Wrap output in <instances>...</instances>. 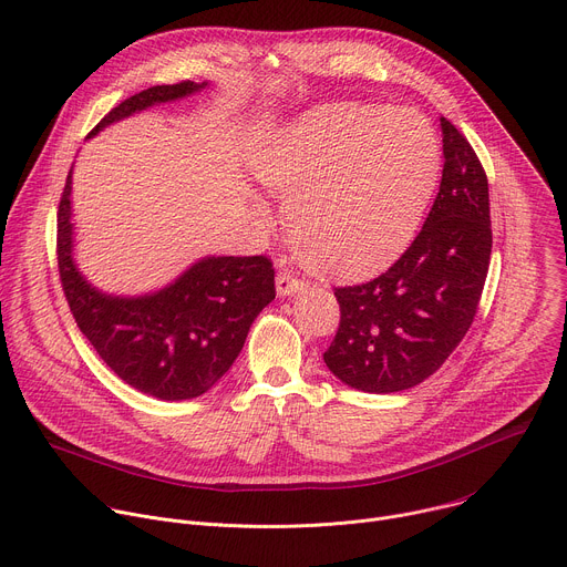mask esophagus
<instances>
[{"label": "esophagus", "instance_id": "34e87169", "mask_svg": "<svg viewBox=\"0 0 567 567\" xmlns=\"http://www.w3.org/2000/svg\"><path fill=\"white\" fill-rule=\"evenodd\" d=\"M305 287V282L289 269H282L278 271V278H276V291L280 298H287V296H293L298 293L300 289Z\"/></svg>", "mask_w": 567, "mask_h": 567}]
</instances>
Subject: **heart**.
<instances>
[{
	"label": "heart",
	"instance_id": "obj_1",
	"mask_svg": "<svg viewBox=\"0 0 567 567\" xmlns=\"http://www.w3.org/2000/svg\"><path fill=\"white\" fill-rule=\"evenodd\" d=\"M251 166L287 199L300 254L350 278L411 245L440 182L442 145L415 110L330 103L274 127Z\"/></svg>",
	"mask_w": 567,
	"mask_h": 567
}]
</instances>
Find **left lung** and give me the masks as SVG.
<instances>
[{
    "mask_svg": "<svg viewBox=\"0 0 567 567\" xmlns=\"http://www.w3.org/2000/svg\"><path fill=\"white\" fill-rule=\"evenodd\" d=\"M440 130L444 171L420 235L379 278L334 291L341 326L322 359L363 392L409 390L437 372L468 332L489 271L487 175L444 116Z\"/></svg>",
    "mask_w": 567,
    "mask_h": 567,
    "instance_id": "8db88e82",
    "label": "left lung"
}]
</instances>
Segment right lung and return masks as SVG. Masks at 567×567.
<instances>
[{
    "instance_id": "add662e5",
    "label": "right lung",
    "mask_w": 567,
    "mask_h": 567,
    "mask_svg": "<svg viewBox=\"0 0 567 567\" xmlns=\"http://www.w3.org/2000/svg\"><path fill=\"white\" fill-rule=\"evenodd\" d=\"M208 83L156 85L114 107L90 136L154 105L204 92ZM71 177L58 210L60 280L78 322L99 357L132 388L164 401L208 392L235 363L258 313L276 298L265 256H206L166 287L121 296L92 285L73 258Z\"/></svg>"
}]
</instances>
